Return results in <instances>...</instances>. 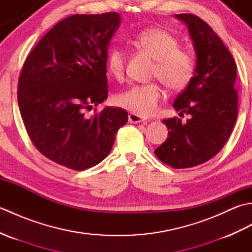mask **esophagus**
I'll list each match as a JSON object with an SVG mask.
<instances>
[{
  "label": "esophagus",
  "mask_w": 252,
  "mask_h": 252,
  "mask_svg": "<svg viewBox=\"0 0 252 252\" xmlns=\"http://www.w3.org/2000/svg\"><path fill=\"white\" fill-rule=\"evenodd\" d=\"M129 122L130 123H141V122H146L145 118H143L140 115H136V114H129Z\"/></svg>",
  "instance_id": "1"
}]
</instances>
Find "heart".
<instances>
[{"mask_svg":"<svg viewBox=\"0 0 252 252\" xmlns=\"http://www.w3.org/2000/svg\"><path fill=\"white\" fill-rule=\"evenodd\" d=\"M134 43L155 60L153 77L158 78L171 91L184 90L195 72L194 57L189 51L179 49V40L160 27H151L138 32ZM126 53L121 47L109 50L106 66L110 76L120 80L125 73ZM162 91L156 83L136 84L116 96V104L140 116L156 111Z\"/></svg>","mask_w":252,"mask_h":252,"instance_id":"obj_1","label":"heart"}]
</instances>
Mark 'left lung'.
I'll list each match as a JSON object with an SVG mask.
<instances>
[{
    "instance_id": "8db88e82",
    "label": "left lung",
    "mask_w": 252,
    "mask_h": 252,
    "mask_svg": "<svg viewBox=\"0 0 252 252\" xmlns=\"http://www.w3.org/2000/svg\"><path fill=\"white\" fill-rule=\"evenodd\" d=\"M174 17L189 29L196 66L173 108L190 118L186 122L176 117L163 120L169 136L155 154L170 167L184 169L215 157L231 135L237 119V67L220 36L202 19L192 14Z\"/></svg>"
}]
</instances>
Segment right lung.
I'll return each instance as SVG.
<instances>
[{
  "instance_id": "right-lung-1",
  "label": "right lung",
  "mask_w": 252,
  "mask_h": 252,
  "mask_svg": "<svg viewBox=\"0 0 252 252\" xmlns=\"http://www.w3.org/2000/svg\"><path fill=\"white\" fill-rule=\"evenodd\" d=\"M121 24L118 13L72 15L60 21L27 57L18 81V105L33 145L52 161L82 171L108 156L122 108L85 110L108 97L106 58Z\"/></svg>"
}]
</instances>
